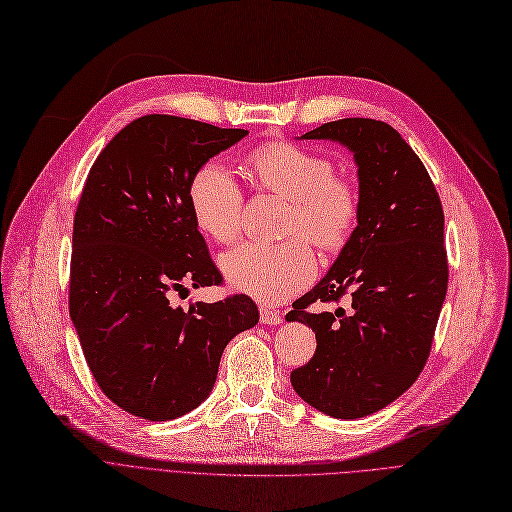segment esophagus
<instances>
[{
    "label": "esophagus",
    "mask_w": 512,
    "mask_h": 512,
    "mask_svg": "<svg viewBox=\"0 0 512 512\" xmlns=\"http://www.w3.org/2000/svg\"><path fill=\"white\" fill-rule=\"evenodd\" d=\"M260 319H262L264 325H279L283 321L281 314L277 310H273L271 306H266V304L260 306Z\"/></svg>",
    "instance_id": "1"
}]
</instances>
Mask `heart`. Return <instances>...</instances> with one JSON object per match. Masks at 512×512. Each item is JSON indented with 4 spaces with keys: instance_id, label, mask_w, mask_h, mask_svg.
Masks as SVG:
<instances>
[{
    "instance_id": "heart-1",
    "label": "heart",
    "mask_w": 512,
    "mask_h": 512,
    "mask_svg": "<svg viewBox=\"0 0 512 512\" xmlns=\"http://www.w3.org/2000/svg\"><path fill=\"white\" fill-rule=\"evenodd\" d=\"M254 185L289 198L287 241H241L221 256L227 281L262 302H283L316 275L312 240L323 252H337L356 229L360 198L356 187L335 177L325 154L277 139L258 145L246 158ZM189 208L198 227L216 241H231L241 229L243 191L231 170L218 160L198 166L189 181ZM311 240L308 242L307 239Z\"/></svg>"
}]
</instances>
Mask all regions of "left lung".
Returning <instances> with one entry per match:
<instances>
[{
    "mask_svg": "<svg viewBox=\"0 0 512 512\" xmlns=\"http://www.w3.org/2000/svg\"><path fill=\"white\" fill-rule=\"evenodd\" d=\"M302 137L354 152L360 214L331 271L285 316L316 335L291 385L329 417L360 419L402 396L429 358L448 289L444 210L421 158L387 123L339 118ZM344 297L348 311L309 310Z\"/></svg>",
    "mask_w": 512,
    "mask_h": 512,
    "instance_id": "1",
    "label": "left lung"
}]
</instances>
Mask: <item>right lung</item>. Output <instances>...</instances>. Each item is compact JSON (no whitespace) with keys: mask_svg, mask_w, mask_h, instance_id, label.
Wrapping results in <instances>:
<instances>
[{"mask_svg":"<svg viewBox=\"0 0 512 512\" xmlns=\"http://www.w3.org/2000/svg\"><path fill=\"white\" fill-rule=\"evenodd\" d=\"M248 135L148 114L95 158L72 227L68 308L102 392L148 421L198 408L231 339L258 323L246 294L189 308L173 291L221 285L189 208L198 166Z\"/></svg>","mask_w":512,"mask_h":512,"instance_id":"add662e5","label":"right lung"}]
</instances>
